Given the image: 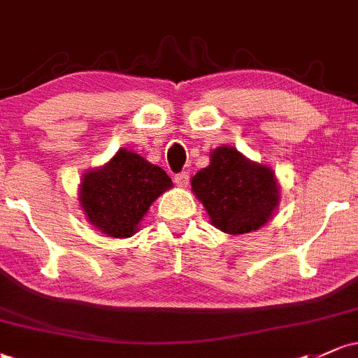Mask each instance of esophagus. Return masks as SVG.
<instances>
[{"instance_id":"obj_1","label":"esophagus","mask_w":358,"mask_h":358,"mask_svg":"<svg viewBox=\"0 0 358 358\" xmlns=\"http://www.w3.org/2000/svg\"><path fill=\"white\" fill-rule=\"evenodd\" d=\"M174 180L178 186L186 187L187 182H189V174H187V172H179V174L174 176Z\"/></svg>"}]
</instances>
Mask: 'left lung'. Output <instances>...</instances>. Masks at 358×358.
I'll list each match as a JSON object with an SVG mask.
<instances>
[{
  "label": "left lung",
  "instance_id": "obj_1",
  "mask_svg": "<svg viewBox=\"0 0 358 358\" xmlns=\"http://www.w3.org/2000/svg\"><path fill=\"white\" fill-rule=\"evenodd\" d=\"M191 186L211 224L234 236L266 224L280 198L271 169L251 162L230 147L215 148L210 165L198 171Z\"/></svg>",
  "mask_w": 358,
  "mask_h": 358
}]
</instances>
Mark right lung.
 <instances>
[{
	"mask_svg": "<svg viewBox=\"0 0 358 358\" xmlns=\"http://www.w3.org/2000/svg\"><path fill=\"white\" fill-rule=\"evenodd\" d=\"M172 186L159 165L119 150L109 164L87 172L80 201L88 222L110 237H131L153 201Z\"/></svg>",
	"mask_w": 358,
	"mask_h": 358,
	"instance_id": "obj_1",
	"label": "right lung"
}]
</instances>
